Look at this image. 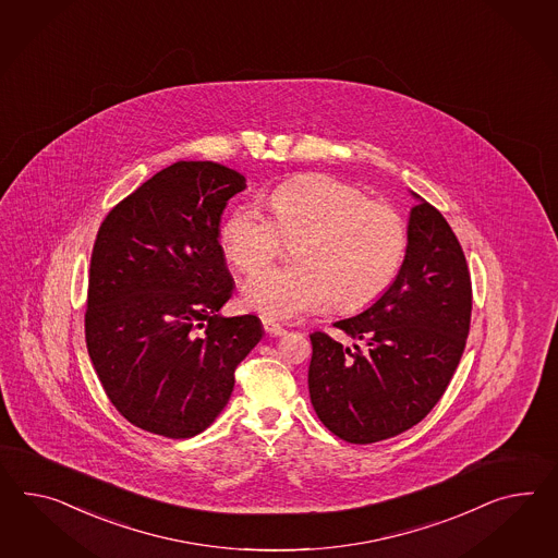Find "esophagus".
Here are the masks:
<instances>
[{"label": "esophagus", "instance_id": "1", "mask_svg": "<svg viewBox=\"0 0 558 558\" xmlns=\"http://www.w3.org/2000/svg\"><path fill=\"white\" fill-rule=\"evenodd\" d=\"M262 325H264V331L271 335V337H282V335H287V329H284V327H280L278 323H274L270 318H264V320H262Z\"/></svg>", "mask_w": 558, "mask_h": 558}]
</instances>
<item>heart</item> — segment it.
Segmentation results:
<instances>
[{
  "instance_id": "obj_1",
  "label": "heart",
  "mask_w": 558,
  "mask_h": 558,
  "mask_svg": "<svg viewBox=\"0 0 558 558\" xmlns=\"http://www.w3.org/2000/svg\"><path fill=\"white\" fill-rule=\"evenodd\" d=\"M268 207L271 217L240 205L219 229L227 259L247 276L278 257L284 241L296 243L294 266L262 271L243 287L245 306L266 317H302L332 301L339 311H362L392 287L407 262L402 213L353 184L301 177L276 186Z\"/></svg>"
}]
</instances>
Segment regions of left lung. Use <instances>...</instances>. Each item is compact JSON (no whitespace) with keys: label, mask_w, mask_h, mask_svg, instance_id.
<instances>
[{"label":"left lung","mask_w":558,"mask_h":558,"mask_svg":"<svg viewBox=\"0 0 558 558\" xmlns=\"http://www.w3.org/2000/svg\"><path fill=\"white\" fill-rule=\"evenodd\" d=\"M407 262L392 287L335 327L353 339L311 335L308 392L320 422L353 445L412 428L435 408L463 355L471 276L447 219L421 201L410 211Z\"/></svg>","instance_id":"obj_1"}]
</instances>
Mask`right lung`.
Returning a JSON list of instances; mask_svg holds the SVG:
<instances>
[{
	"label": "right lung",
	"instance_id": "obj_1",
	"mask_svg": "<svg viewBox=\"0 0 558 558\" xmlns=\"http://www.w3.org/2000/svg\"><path fill=\"white\" fill-rule=\"evenodd\" d=\"M243 189L227 166L181 160L120 201L97 231L87 351L109 402L142 430L203 433L262 339L256 315H219L233 294L219 221Z\"/></svg>",
	"mask_w": 558,
	"mask_h": 558
}]
</instances>
